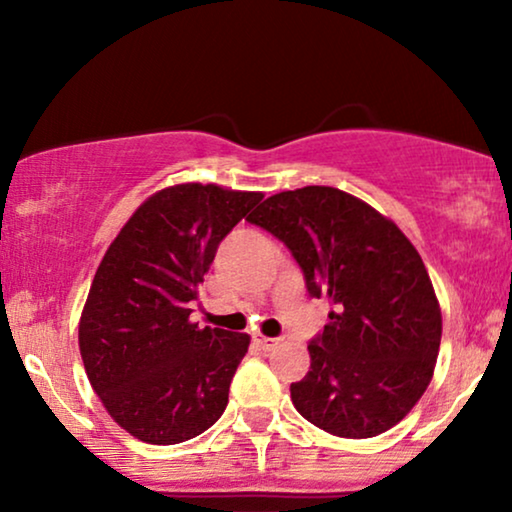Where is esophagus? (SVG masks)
<instances>
[{
    "label": "esophagus",
    "instance_id": "34e87169",
    "mask_svg": "<svg viewBox=\"0 0 512 512\" xmlns=\"http://www.w3.org/2000/svg\"><path fill=\"white\" fill-rule=\"evenodd\" d=\"M256 342H258V347L263 349V352H272V349L279 345L277 338H265V335H256Z\"/></svg>",
    "mask_w": 512,
    "mask_h": 512
}]
</instances>
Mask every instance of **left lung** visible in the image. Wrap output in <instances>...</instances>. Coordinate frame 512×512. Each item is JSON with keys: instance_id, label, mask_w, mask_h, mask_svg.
Instances as JSON below:
<instances>
[{"instance_id": "left-lung-1", "label": "left lung", "mask_w": 512, "mask_h": 512, "mask_svg": "<svg viewBox=\"0 0 512 512\" xmlns=\"http://www.w3.org/2000/svg\"><path fill=\"white\" fill-rule=\"evenodd\" d=\"M247 221L284 242L307 293L333 305L291 384L296 410L340 438L389 431L429 387L443 333L422 256L396 223L331 186L272 195Z\"/></svg>"}]
</instances>
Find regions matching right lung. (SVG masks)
<instances>
[{
    "instance_id": "obj_1",
    "label": "right lung",
    "mask_w": 512,
    "mask_h": 512,
    "mask_svg": "<svg viewBox=\"0 0 512 512\" xmlns=\"http://www.w3.org/2000/svg\"><path fill=\"white\" fill-rule=\"evenodd\" d=\"M261 193L179 184L151 195L104 254L79 324L81 359L130 436L177 445L228 405L247 333L191 324V303L223 237Z\"/></svg>"
}]
</instances>
